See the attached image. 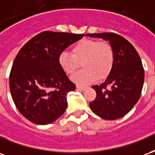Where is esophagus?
Returning a JSON list of instances; mask_svg holds the SVG:
<instances>
[{"label":"esophagus","mask_w":155,"mask_h":155,"mask_svg":"<svg viewBox=\"0 0 155 155\" xmlns=\"http://www.w3.org/2000/svg\"><path fill=\"white\" fill-rule=\"evenodd\" d=\"M77 89L79 90V91H84V90L87 89V87H82V86H77Z\"/></svg>","instance_id":"1"}]
</instances>
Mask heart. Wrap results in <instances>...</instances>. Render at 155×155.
Segmentation results:
<instances>
[{"instance_id":"heart-1","label":"heart","mask_w":155,"mask_h":155,"mask_svg":"<svg viewBox=\"0 0 155 155\" xmlns=\"http://www.w3.org/2000/svg\"><path fill=\"white\" fill-rule=\"evenodd\" d=\"M82 63L83 69L73 78L78 85H87L108 76L114 64V52L111 45L106 41L82 39L77 43L72 53L62 52L58 56V64L68 75H73Z\"/></svg>"}]
</instances>
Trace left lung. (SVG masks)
<instances>
[{
	"instance_id": "obj_1",
	"label": "left lung",
	"mask_w": 155,
	"mask_h": 155,
	"mask_svg": "<svg viewBox=\"0 0 155 155\" xmlns=\"http://www.w3.org/2000/svg\"><path fill=\"white\" fill-rule=\"evenodd\" d=\"M86 36L108 40L114 52L110 73L101 84L92 87L97 97L89 104L90 108L105 120L120 119L140 97L144 79L140 58L133 45L117 34H87Z\"/></svg>"
}]
</instances>
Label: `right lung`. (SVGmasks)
Returning <instances> with one entry per match:
<instances>
[{"mask_svg": "<svg viewBox=\"0 0 155 155\" xmlns=\"http://www.w3.org/2000/svg\"><path fill=\"white\" fill-rule=\"evenodd\" d=\"M84 35L44 31L21 48L11 68L10 90L27 120L48 125L66 110L67 96L76 86L58 64V56Z\"/></svg>", "mask_w": 155, "mask_h": 155, "instance_id": "add662e5", "label": "right lung"}]
</instances>
